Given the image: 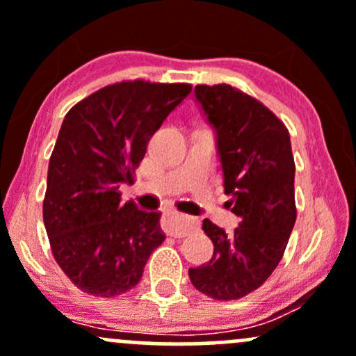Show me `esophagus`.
<instances>
[{"instance_id":"obj_1","label":"esophagus","mask_w":356,"mask_h":356,"mask_svg":"<svg viewBox=\"0 0 356 356\" xmlns=\"http://www.w3.org/2000/svg\"><path fill=\"white\" fill-rule=\"evenodd\" d=\"M195 227H197V222L194 219L179 214V212H170L169 218H167L165 231L172 238H184Z\"/></svg>"}]
</instances>
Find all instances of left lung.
I'll return each mask as SVG.
<instances>
[{"instance_id": "8db88e82", "label": "left lung", "mask_w": 356, "mask_h": 356, "mask_svg": "<svg viewBox=\"0 0 356 356\" xmlns=\"http://www.w3.org/2000/svg\"><path fill=\"white\" fill-rule=\"evenodd\" d=\"M195 102L216 134L227 207L241 218L232 234L202 220L214 244L191 283L219 301L239 300L271 276L296 220L295 159L289 132L261 102L231 85H197Z\"/></svg>"}]
</instances>
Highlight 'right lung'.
<instances>
[{
	"label": "right lung",
	"mask_w": 356,
	"mask_h": 356,
	"mask_svg": "<svg viewBox=\"0 0 356 356\" xmlns=\"http://www.w3.org/2000/svg\"><path fill=\"white\" fill-rule=\"evenodd\" d=\"M187 83L122 81L92 93L61 124L48 164L43 220L56 263L93 296H118L140 281L165 239L159 212L122 204L150 137L191 93Z\"/></svg>",
	"instance_id": "right-lung-1"
}]
</instances>
